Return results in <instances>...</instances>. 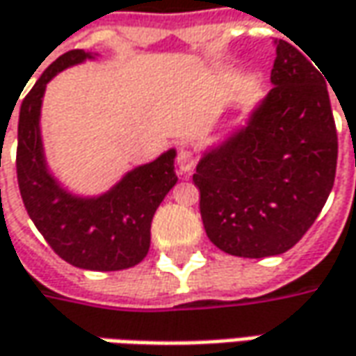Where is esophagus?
<instances>
[{
	"instance_id": "34e87169",
	"label": "esophagus",
	"mask_w": 356,
	"mask_h": 356,
	"mask_svg": "<svg viewBox=\"0 0 356 356\" xmlns=\"http://www.w3.org/2000/svg\"><path fill=\"white\" fill-rule=\"evenodd\" d=\"M197 165V157L195 154L187 149V147H181L177 154V167L179 171H183V173H191L193 169Z\"/></svg>"
}]
</instances>
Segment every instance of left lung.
Segmentation results:
<instances>
[{"mask_svg":"<svg viewBox=\"0 0 356 356\" xmlns=\"http://www.w3.org/2000/svg\"><path fill=\"white\" fill-rule=\"evenodd\" d=\"M272 90L193 175L207 236L240 258L277 256L309 230L333 189L337 129L317 65L274 41Z\"/></svg>","mask_w":356,"mask_h":356,"instance_id":"left-lung-1","label":"left lung"}]
</instances>
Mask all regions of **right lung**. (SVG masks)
<instances>
[{
	"label": "right lung",
	"instance_id": "right-lung-1",
	"mask_svg": "<svg viewBox=\"0 0 356 356\" xmlns=\"http://www.w3.org/2000/svg\"><path fill=\"white\" fill-rule=\"evenodd\" d=\"M82 49L56 58L23 98L17 126V183L27 213L49 246L82 270L114 272L140 264L149 250L152 220L177 183L175 149L128 171L98 197L67 191L47 165L41 138L44 88L60 70L92 60Z\"/></svg>",
	"mask_w": 356,
	"mask_h": 356
}]
</instances>
